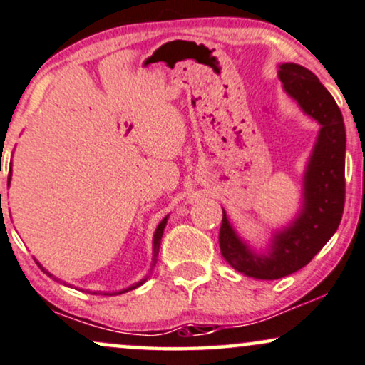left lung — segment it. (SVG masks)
<instances>
[{"instance_id": "obj_1", "label": "left lung", "mask_w": 365, "mask_h": 365, "mask_svg": "<svg viewBox=\"0 0 365 365\" xmlns=\"http://www.w3.org/2000/svg\"><path fill=\"white\" fill-rule=\"evenodd\" d=\"M284 90L313 117L322 129L313 148L304 182L302 209L297 217L277 231L267 253H255L236 235L222 209L219 247L235 270L253 279L275 280L291 275L313 260L335 235L345 205V124L330 91L304 66H279Z\"/></svg>"}]
</instances>
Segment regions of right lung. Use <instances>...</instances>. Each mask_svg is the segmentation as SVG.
<instances>
[{"label": "right lung", "mask_w": 365, "mask_h": 365, "mask_svg": "<svg viewBox=\"0 0 365 365\" xmlns=\"http://www.w3.org/2000/svg\"><path fill=\"white\" fill-rule=\"evenodd\" d=\"M10 177H11V170H10ZM166 221H168V216H166L163 221L160 222V225H158V227H156V231H155V238H153V265H155L156 263V258H158V253H160V245H161V236H163V231H165V226H166ZM37 265L41 267L42 269V265L41 263L37 262ZM43 272H46L47 275H49V277H52V279H56L54 275L52 274H49V272H47L46 269H42ZM144 282H146V279H143L140 280V282H138V284H134V285H130V287H127V289H124V291H120V292H113V294H122V292H127V291H133V289H135V287H139V285H143ZM96 294V292H95ZM103 296H112V294H108V292H103Z\"/></svg>", "instance_id": "add662e5"}]
</instances>
